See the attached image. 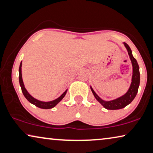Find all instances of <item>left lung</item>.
Instances as JSON below:
<instances>
[{
	"label": "left lung",
	"instance_id": "8db88e82",
	"mask_svg": "<svg viewBox=\"0 0 153 153\" xmlns=\"http://www.w3.org/2000/svg\"><path fill=\"white\" fill-rule=\"evenodd\" d=\"M125 47L126 48L128 53L129 55L130 59H131L132 65H133V76H132V82L130 86L128 91H127L126 94H124L120 97L111 100V101H104L102 100L100 97L96 94L92 87L91 86V89L92 91V93L94 95L95 99L98 101L100 104L103 106L104 108L108 110H117L124 108L125 106L128 105L135 98L137 93L138 92L139 86H140V67L137 62L136 59L133 56L132 51L131 48L128 45L126 42H124Z\"/></svg>",
	"mask_w": 153,
	"mask_h": 153
}]
</instances>
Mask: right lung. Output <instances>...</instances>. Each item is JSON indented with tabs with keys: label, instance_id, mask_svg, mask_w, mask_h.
<instances>
[{
	"label": "right lung",
	"instance_id": "obj_1",
	"mask_svg": "<svg viewBox=\"0 0 153 153\" xmlns=\"http://www.w3.org/2000/svg\"><path fill=\"white\" fill-rule=\"evenodd\" d=\"M21 67H22V62H20V67H19V82H20V87H21L22 92V93H23L24 96L25 97V98L27 100H28V101L30 102V103L34 104V105H35L36 106L38 107V108H43V109H49V108H53L55 106H56L57 104H58L59 102H60L61 100L63 99V97L65 96L67 90H66L65 92H64L62 94L58 97V98L54 100H53V101L42 102V101H40V100H38L35 99L34 97L31 96V95L29 94L28 92H27V91L26 90L23 81H22V78Z\"/></svg>",
	"mask_w": 153,
	"mask_h": 153
}]
</instances>
